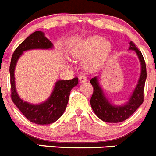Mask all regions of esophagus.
Wrapping results in <instances>:
<instances>
[{"label":"esophagus","mask_w":156,"mask_h":156,"mask_svg":"<svg viewBox=\"0 0 156 156\" xmlns=\"http://www.w3.org/2000/svg\"><path fill=\"white\" fill-rule=\"evenodd\" d=\"M79 79H80V81L81 82V83H83V82H85L87 80V77H86V76L85 74L80 75V76L79 77Z\"/></svg>","instance_id":"1"}]
</instances>
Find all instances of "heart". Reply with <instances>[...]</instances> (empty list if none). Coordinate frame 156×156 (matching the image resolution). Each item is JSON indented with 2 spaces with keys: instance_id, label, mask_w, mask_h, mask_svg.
Returning <instances> with one entry per match:
<instances>
[{
  "instance_id": "b5f03b06",
  "label": "heart",
  "mask_w": 156,
  "mask_h": 156,
  "mask_svg": "<svg viewBox=\"0 0 156 156\" xmlns=\"http://www.w3.org/2000/svg\"><path fill=\"white\" fill-rule=\"evenodd\" d=\"M111 50V44L99 35L88 37L76 44L73 51V55L79 58H84L91 55L87 60V64L95 66L101 62Z\"/></svg>"
}]
</instances>
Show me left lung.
Segmentation results:
<instances>
[{"instance_id": "obj_1", "label": "left lung", "mask_w": 156, "mask_h": 156, "mask_svg": "<svg viewBox=\"0 0 156 156\" xmlns=\"http://www.w3.org/2000/svg\"><path fill=\"white\" fill-rule=\"evenodd\" d=\"M130 50L136 52L140 61L141 62V75L139 80L138 84L131 95L128 102L123 106H114L108 102L105 97L101 87L98 84L97 78L91 79L90 83L93 87V93L90 99L92 108L95 115L102 120L108 123H119L125 121L130 118L136 112L137 108L143 104L144 100V86L146 79V67L144 58L141 51L134 44L132 41L129 42Z\"/></svg>"}]
</instances>
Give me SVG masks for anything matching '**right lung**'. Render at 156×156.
<instances>
[{"label":"right lung","instance_id":"obj_1","mask_svg":"<svg viewBox=\"0 0 156 156\" xmlns=\"http://www.w3.org/2000/svg\"><path fill=\"white\" fill-rule=\"evenodd\" d=\"M52 46L51 41L44 37L42 32L36 31L28 36L16 48L12 55L10 65V97L12 101L29 121L41 125L52 124L61 118L67 107L70 91L78 84V78L59 80L55 84L52 95L47 101L40 105H31L20 99L16 93L14 69L18 58L24 51L34 48H50Z\"/></svg>","mask_w":156,"mask_h":156}]
</instances>
